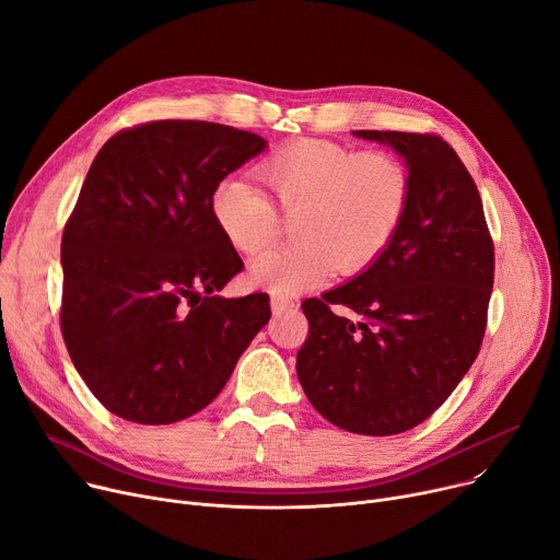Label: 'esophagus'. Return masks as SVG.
Here are the masks:
<instances>
[{"mask_svg":"<svg viewBox=\"0 0 560 560\" xmlns=\"http://www.w3.org/2000/svg\"><path fill=\"white\" fill-rule=\"evenodd\" d=\"M270 304H272V313L275 315H281V313L294 308L292 300H288V296H279V294H272V302Z\"/></svg>","mask_w":560,"mask_h":560,"instance_id":"34e87169","label":"esophagus"}]
</instances>
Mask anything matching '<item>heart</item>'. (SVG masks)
<instances>
[{"mask_svg": "<svg viewBox=\"0 0 560 560\" xmlns=\"http://www.w3.org/2000/svg\"><path fill=\"white\" fill-rule=\"evenodd\" d=\"M266 194L241 179H222L211 194V218L241 254L270 247L285 220L294 245L258 256L249 277L275 294L324 283L332 270H366L398 234L412 177L392 153H358L324 139L292 141L256 168Z\"/></svg>", "mask_w": 560, "mask_h": 560, "instance_id": "heart-1", "label": "heart"}]
</instances>
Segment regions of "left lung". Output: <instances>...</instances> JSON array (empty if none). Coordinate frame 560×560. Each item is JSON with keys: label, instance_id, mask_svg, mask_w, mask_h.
<instances>
[{"label": "left lung", "instance_id": "1", "mask_svg": "<svg viewBox=\"0 0 560 560\" xmlns=\"http://www.w3.org/2000/svg\"><path fill=\"white\" fill-rule=\"evenodd\" d=\"M405 158L412 198L389 247L353 281L302 304L296 376L347 432L389 436L423 423L475 362L495 275L477 186L439 135L353 130ZM347 305L353 323L331 313Z\"/></svg>", "mask_w": 560, "mask_h": 560}]
</instances>
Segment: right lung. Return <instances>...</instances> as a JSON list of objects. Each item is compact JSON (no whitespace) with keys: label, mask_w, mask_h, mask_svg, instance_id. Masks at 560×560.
<instances>
[{"label":"right lung","mask_w":560,"mask_h":560,"mask_svg":"<svg viewBox=\"0 0 560 560\" xmlns=\"http://www.w3.org/2000/svg\"><path fill=\"white\" fill-rule=\"evenodd\" d=\"M266 148L209 121H148L94 158L60 245V328L98 402L166 425L205 409L270 319V296L213 294L243 270L211 194Z\"/></svg>","instance_id":"right-lung-1"}]
</instances>
